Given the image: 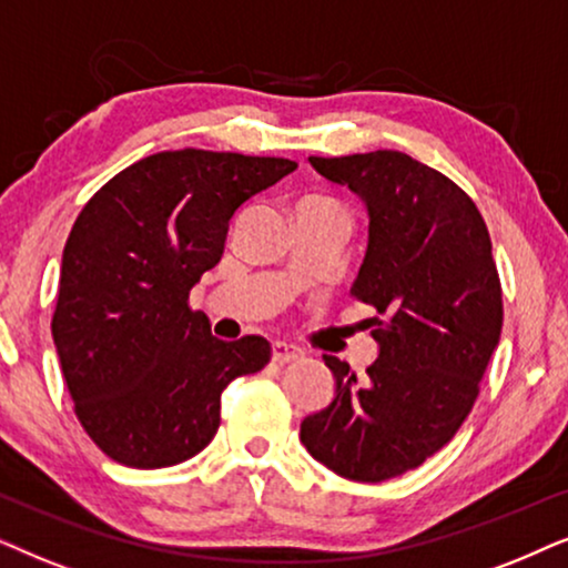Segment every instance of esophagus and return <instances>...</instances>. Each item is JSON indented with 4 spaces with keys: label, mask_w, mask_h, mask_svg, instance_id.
<instances>
[{
    "label": "esophagus",
    "mask_w": 568,
    "mask_h": 568,
    "mask_svg": "<svg viewBox=\"0 0 568 568\" xmlns=\"http://www.w3.org/2000/svg\"><path fill=\"white\" fill-rule=\"evenodd\" d=\"M301 355V351L296 345H291V343H280V339H275V343H272V361L275 363H288V361H296Z\"/></svg>",
    "instance_id": "obj_1"
}]
</instances>
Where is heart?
I'll use <instances>...</instances> for the list:
<instances>
[{
	"label": "heart",
	"mask_w": 568,
	"mask_h": 568,
	"mask_svg": "<svg viewBox=\"0 0 568 568\" xmlns=\"http://www.w3.org/2000/svg\"><path fill=\"white\" fill-rule=\"evenodd\" d=\"M304 202H324V200H316V196H308V200H304Z\"/></svg>",
	"instance_id": "1"
}]
</instances>
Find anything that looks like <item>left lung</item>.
I'll return each mask as SVG.
<instances>
[{"label":"left lung","instance_id":"1","mask_svg":"<svg viewBox=\"0 0 568 568\" xmlns=\"http://www.w3.org/2000/svg\"><path fill=\"white\" fill-rule=\"evenodd\" d=\"M368 207L351 296L374 306L368 382L324 355L337 392L301 423L316 463L358 483L397 478L436 455L470 415L504 324L486 221L449 176L397 150L308 158Z\"/></svg>","mask_w":568,"mask_h":568}]
</instances>
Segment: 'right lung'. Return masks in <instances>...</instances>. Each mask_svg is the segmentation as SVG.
I'll use <instances>...</instances> for the list:
<instances>
[{"instance_id":"add662e5","label":"right lung","mask_w":568,"mask_h":568,"mask_svg":"<svg viewBox=\"0 0 568 568\" xmlns=\"http://www.w3.org/2000/svg\"><path fill=\"white\" fill-rule=\"evenodd\" d=\"M296 169L288 158L165 150L82 207L51 335L74 415L113 463L155 470L194 457L221 426L223 389L270 363L260 335L217 339L189 291L221 262L233 213Z\"/></svg>"}]
</instances>
